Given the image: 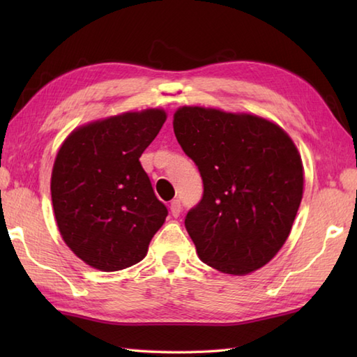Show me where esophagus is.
Listing matches in <instances>:
<instances>
[{"mask_svg":"<svg viewBox=\"0 0 357 357\" xmlns=\"http://www.w3.org/2000/svg\"><path fill=\"white\" fill-rule=\"evenodd\" d=\"M170 213H172L173 218H178L179 216V213H181V202H179V199L172 201V204H170Z\"/></svg>","mask_w":357,"mask_h":357,"instance_id":"esophagus-1","label":"esophagus"}]
</instances>
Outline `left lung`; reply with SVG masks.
<instances>
[{
  "instance_id": "8db88e82",
  "label": "left lung",
  "mask_w": 357,
  "mask_h": 357,
  "mask_svg": "<svg viewBox=\"0 0 357 357\" xmlns=\"http://www.w3.org/2000/svg\"><path fill=\"white\" fill-rule=\"evenodd\" d=\"M173 130L204 183L185 216L199 259L229 275L264 267L285 244L304 190L291 138L259 116L187 105Z\"/></svg>"
}]
</instances>
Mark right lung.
Listing matches in <instances>:
<instances>
[{
    "mask_svg": "<svg viewBox=\"0 0 357 357\" xmlns=\"http://www.w3.org/2000/svg\"><path fill=\"white\" fill-rule=\"evenodd\" d=\"M165 118L164 110L147 109L95 121L59 149L53 211L67 247L90 267L116 271L138 264L169 215L139 162Z\"/></svg>",
    "mask_w": 357,
    "mask_h": 357,
    "instance_id": "add662e5",
    "label": "right lung"
}]
</instances>
